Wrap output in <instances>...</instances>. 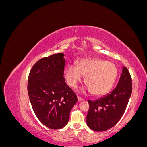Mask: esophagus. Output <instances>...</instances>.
<instances>
[{
  "label": "esophagus",
  "mask_w": 147,
  "mask_h": 147,
  "mask_svg": "<svg viewBox=\"0 0 147 147\" xmlns=\"http://www.w3.org/2000/svg\"><path fill=\"white\" fill-rule=\"evenodd\" d=\"M77 98H78V102H81L83 100L82 98H81V97H78Z\"/></svg>",
  "instance_id": "esophagus-1"
}]
</instances>
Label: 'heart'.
<instances>
[{
  "label": "heart",
  "mask_w": 147,
  "mask_h": 147,
  "mask_svg": "<svg viewBox=\"0 0 147 147\" xmlns=\"http://www.w3.org/2000/svg\"><path fill=\"white\" fill-rule=\"evenodd\" d=\"M117 75L118 69L114 63L97 58L80 59L77 61V66L70 64L64 70L65 78L69 86L76 87L83 77L86 76L88 91L97 96L107 94L112 88Z\"/></svg>",
  "instance_id": "b5f03b06"
}]
</instances>
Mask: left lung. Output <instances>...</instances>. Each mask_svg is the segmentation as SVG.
<instances>
[{"instance_id": "obj_1", "label": "left lung", "mask_w": 147, "mask_h": 147, "mask_svg": "<svg viewBox=\"0 0 147 147\" xmlns=\"http://www.w3.org/2000/svg\"><path fill=\"white\" fill-rule=\"evenodd\" d=\"M132 79L126 67L117 87L96 100H88L90 109L86 123L92 130L105 131L113 127L123 115L132 94Z\"/></svg>"}]
</instances>
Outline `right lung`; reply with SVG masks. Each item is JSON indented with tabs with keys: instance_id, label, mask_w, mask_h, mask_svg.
Returning <instances> with one entry per match:
<instances>
[{
	"instance_id": "add662e5",
	"label": "right lung",
	"mask_w": 147,
	"mask_h": 147,
	"mask_svg": "<svg viewBox=\"0 0 147 147\" xmlns=\"http://www.w3.org/2000/svg\"><path fill=\"white\" fill-rule=\"evenodd\" d=\"M64 56V53H57L40 59L28 78V91L34 112L40 121L52 129L68 123L70 111L78 100L63 77Z\"/></svg>"
}]
</instances>
